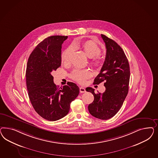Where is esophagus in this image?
Masks as SVG:
<instances>
[{
    "instance_id": "esophagus-1",
    "label": "esophagus",
    "mask_w": 158,
    "mask_h": 158,
    "mask_svg": "<svg viewBox=\"0 0 158 158\" xmlns=\"http://www.w3.org/2000/svg\"><path fill=\"white\" fill-rule=\"evenodd\" d=\"M79 90H80V92L81 93L86 92V89H85L84 87H81L79 88Z\"/></svg>"
}]
</instances>
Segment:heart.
<instances>
[{
  "label": "heart",
  "mask_w": 158,
  "mask_h": 158,
  "mask_svg": "<svg viewBox=\"0 0 158 158\" xmlns=\"http://www.w3.org/2000/svg\"><path fill=\"white\" fill-rule=\"evenodd\" d=\"M73 47L81 48L87 57L92 58V62L96 66H101L102 64V58L100 56L101 52L100 48L95 42L91 40H87L82 43L74 44ZM72 47L67 48L61 54L62 62H67L69 61V57L72 52ZM91 73L89 69H74L70 75V77L74 81L79 83H84L87 79L91 77Z\"/></svg>",
  "instance_id": "1"
}]
</instances>
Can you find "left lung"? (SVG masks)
<instances>
[{
    "label": "left lung",
    "instance_id": "8db88e82",
    "mask_svg": "<svg viewBox=\"0 0 158 158\" xmlns=\"http://www.w3.org/2000/svg\"><path fill=\"white\" fill-rule=\"evenodd\" d=\"M105 43L106 53L105 61L94 84L105 81V91L95 93L94 89L87 87L94 99L88 106L90 114L98 119L107 120L119 110L129 91L130 67L128 60L119 45L112 39L101 34Z\"/></svg>",
    "mask_w": 158,
    "mask_h": 158
}]
</instances>
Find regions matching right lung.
I'll return each instance as SVG.
<instances>
[{"instance_id":"obj_1","label":"right lung","mask_w":158,"mask_h":158,"mask_svg":"<svg viewBox=\"0 0 158 158\" xmlns=\"http://www.w3.org/2000/svg\"><path fill=\"white\" fill-rule=\"evenodd\" d=\"M66 36H52L38 44L28 58L26 83L28 96L34 110L44 119L56 121L69 111L70 104L79 93L72 82L58 88L52 73L61 64L62 44Z\"/></svg>"}]
</instances>
